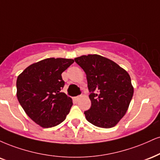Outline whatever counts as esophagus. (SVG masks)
<instances>
[{
    "mask_svg": "<svg viewBox=\"0 0 160 160\" xmlns=\"http://www.w3.org/2000/svg\"><path fill=\"white\" fill-rule=\"evenodd\" d=\"M80 96H76V97L73 98V100H74V101L78 102V101H79V100H80Z\"/></svg>",
    "mask_w": 160,
    "mask_h": 160,
    "instance_id": "1",
    "label": "esophagus"
}]
</instances>
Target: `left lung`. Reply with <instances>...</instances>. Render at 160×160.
<instances>
[{
    "label": "left lung",
    "instance_id": "1",
    "mask_svg": "<svg viewBox=\"0 0 160 160\" xmlns=\"http://www.w3.org/2000/svg\"><path fill=\"white\" fill-rule=\"evenodd\" d=\"M74 60L85 72L91 92V108L84 112L86 120L98 128H113L126 114L133 95L130 75L101 55H82Z\"/></svg>",
    "mask_w": 160,
    "mask_h": 160
}]
</instances>
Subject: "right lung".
Instances as JSON below:
<instances>
[{"label":"right lung","mask_w":160,"mask_h":160,"mask_svg":"<svg viewBox=\"0 0 160 160\" xmlns=\"http://www.w3.org/2000/svg\"><path fill=\"white\" fill-rule=\"evenodd\" d=\"M74 59L48 58L29 65L18 76L17 98L26 114L43 128L57 126L66 118L72 99L61 89L62 73Z\"/></svg>","instance_id":"1"}]
</instances>
